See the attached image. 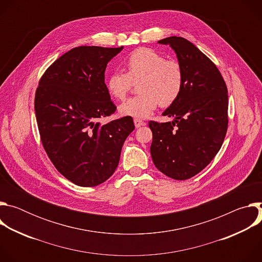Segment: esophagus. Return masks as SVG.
Listing matches in <instances>:
<instances>
[{"label": "esophagus", "mask_w": 262, "mask_h": 262, "mask_svg": "<svg viewBox=\"0 0 262 262\" xmlns=\"http://www.w3.org/2000/svg\"><path fill=\"white\" fill-rule=\"evenodd\" d=\"M134 123H135V126H136L137 128H139V127L145 125V122L142 121V120H140V119H135V120H134Z\"/></svg>", "instance_id": "1"}]
</instances>
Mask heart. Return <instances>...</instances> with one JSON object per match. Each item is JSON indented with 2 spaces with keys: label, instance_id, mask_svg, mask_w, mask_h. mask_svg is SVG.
I'll list each match as a JSON object with an SVG mask.
<instances>
[{
  "label": "heart",
  "instance_id": "b5f03b06",
  "mask_svg": "<svg viewBox=\"0 0 262 262\" xmlns=\"http://www.w3.org/2000/svg\"><path fill=\"white\" fill-rule=\"evenodd\" d=\"M126 73L115 71L106 80L108 94L116 99H124L133 83H138L137 96H134L119 107L122 116L143 119L148 117L160 103L167 107L180 96L184 74L176 60H166L155 50L140 48L134 51L124 62Z\"/></svg>",
  "mask_w": 262,
  "mask_h": 262
}]
</instances>
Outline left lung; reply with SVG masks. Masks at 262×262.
<instances>
[{
  "label": "left lung",
  "mask_w": 262,
  "mask_h": 262,
  "mask_svg": "<svg viewBox=\"0 0 262 262\" xmlns=\"http://www.w3.org/2000/svg\"><path fill=\"white\" fill-rule=\"evenodd\" d=\"M175 52L183 74V89L163 116L173 121L149 122L155 166L176 180L189 179L215 157L228 126V93L213 62L182 37L158 41Z\"/></svg>",
  "instance_id": "8db88e82"
}]
</instances>
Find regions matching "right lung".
Here are the masks:
<instances>
[{
	"instance_id": "right-lung-1",
	"label": "right lung",
	"mask_w": 262,
	"mask_h": 262,
	"mask_svg": "<svg viewBox=\"0 0 262 262\" xmlns=\"http://www.w3.org/2000/svg\"><path fill=\"white\" fill-rule=\"evenodd\" d=\"M121 48L79 47L57 59L35 94V115L45 150L56 169L80 186H95L115 172L132 117L106 124L116 111L104 84L106 64Z\"/></svg>"
}]
</instances>
